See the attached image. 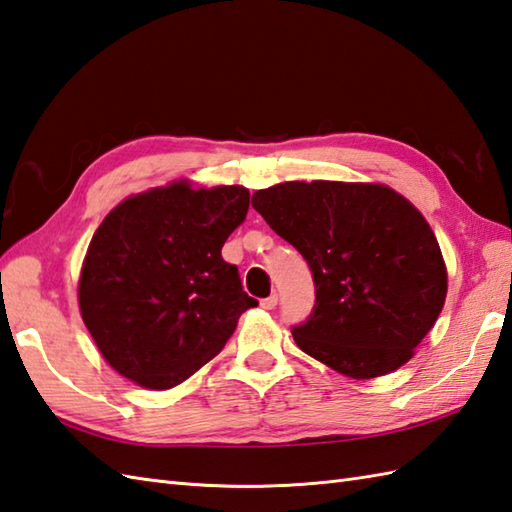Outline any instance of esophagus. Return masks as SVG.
Returning a JSON list of instances; mask_svg holds the SVG:
<instances>
[{
	"label": "esophagus",
	"instance_id": "esophagus-1",
	"mask_svg": "<svg viewBox=\"0 0 512 512\" xmlns=\"http://www.w3.org/2000/svg\"><path fill=\"white\" fill-rule=\"evenodd\" d=\"M276 304H278V295L276 293H271L269 298H265V300H260V306H263V309H267V311H271V309H276Z\"/></svg>",
	"mask_w": 512,
	"mask_h": 512
}]
</instances>
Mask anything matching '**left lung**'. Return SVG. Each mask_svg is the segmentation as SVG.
<instances>
[{
  "label": "left lung",
  "instance_id": "8db88e82",
  "mask_svg": "<svg viewBox=\"0 0 512 512\" xmlns=\"http://www.w3.org/2000/svg\"><path fill=\"white\" fill-rule=\"evenodd\" d=\"M252 206L313 274V311L291 328L306 355L352 379L412 359L445 304L447 269L410 201L381 184L287 181Z\"/></svg>",
  "mask_w": 512,
  "mask_h": 512
}]
</instances>
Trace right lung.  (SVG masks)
I'll use <instances>...</instances> for the list:
<instances>
[{
	"label": "right lung",
	"instance_id": "right-lung-1",
	"mask_svg": "<svg viewBox=\"0 0 512 512\" xmlns=\"http://www.w3.org/2000/svg\"><path fill=\"white\" fill-rule=\"evenodd\" d=\"M247 208L243 186L175 181L107 214L87 249L78 304L113 370L168 390L219 355L241 313L258 304L221 256Z\"/></svg>",
	"mask_w": 512,
	"mask_h": 512
}]
</instances>
